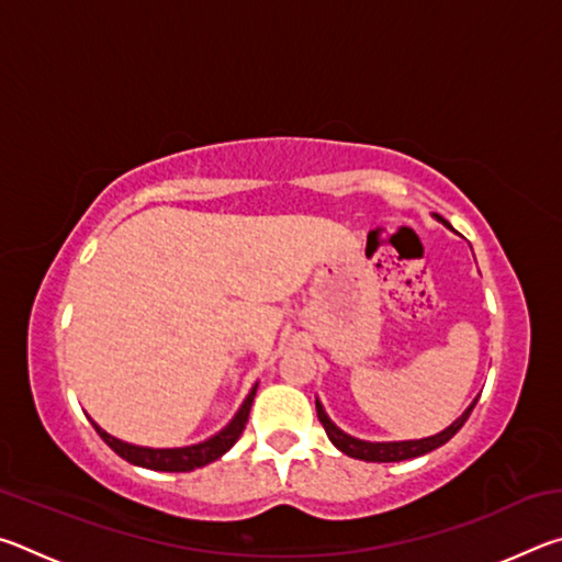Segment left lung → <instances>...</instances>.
<instances>
[{"mask_svg": "<svg viewBox=\"0 0 562 562\" xmlns=\"http://www.w3.org/2000/svg\"><path fill=\"white\" fill-rule=\"evenodd\" d=\"M441 221V217H439ZM446 227H451L446 221H441ZM479 398H473V404L465 408V412L456 418L451 426H446L441 434H434V436H426V439H416V441H361L355 439V436L345 434L341 429H337L335 424H331V418L325 414V406L319 404L317 398V418L325 426V431L329 436V441L337 446L341 453L351 456V459H359V461H376V463H389V461H406V459H416V456H424L434 449H439L449 439H453L456 431L461 429L465 424V418L471 416L473 406Z\"/></svg>", "mask_w": 562, "mask_h": 562, "instance_id": "8db88e82", "label": "left lung"}]
</instances>
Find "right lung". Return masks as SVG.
Segmentation results:
<instances>
[{
	"mask_svg": "<svg viewBox=\"0 0 562 562\" xmlns=\"http://www.w3.org/2000/svg\"><path fill=\"white\" fill-rule=\"evenodd\" d=\"M255 392H258V384L250 389V394L245 396L243 406L237 408V414L231 418V424H227L223 431H217L215 436H211V439H205L201 443L180 446V449H148V446H133V443L116 439V436L106 434L97 422H91V424H93V429H97L101 439L106 441L111 449L116 451L121 459H126L128 463L144 465V469H150V471L186 473V471L201 469V465L211 463L215 459H221L225 451L233 449V443L240 439V434L245 429L247 416H250Z\"/></svg>",
	"mask_w": 562,
	"mask_h": 562,
	"instance_id": "1",
	"label": "right lung"
}]
</instances>
